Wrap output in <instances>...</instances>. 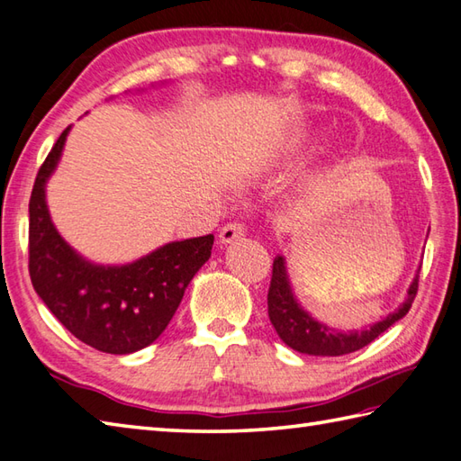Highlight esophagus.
Returning a JSON list of instances; mask_svg holds the SVG:
<instances>
[{"label":"esophagus","mask_w":461,"mask_h":461,"mask_svg":"<svg viewBox=\"0 0 461 461\" xmlns=\"http://www.w3.org/2000/svg\"><path fill=\"white\" fill-rule=\"evenodd\" d=\"M244 232H247V229H244L242 222H229L224 224V227L221 229V234L219 239L222 244H229V242H234L244 237Z\"/></svg>","instance_id":"obj_1"}]
</instances>
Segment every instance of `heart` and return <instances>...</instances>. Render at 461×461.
Instances as JSON below:
<instances>
[{"label": "heart", "mask_w": 461, "mask_h": 461, "mask_svg": "<svg viewBox=\"0 0 461 461\" xmlns=\"http://www.w3.org/2000/svg\"><path fill=\"white\" fill-rule=\"evenodd\" d=\"M316 143V137H310V135H303V137H298L294 143H293V147H290V151H293L294 155H298V153H303L304 149H308V147H312Z\"/></svg>", "instance_id": "1"}]
</instances>
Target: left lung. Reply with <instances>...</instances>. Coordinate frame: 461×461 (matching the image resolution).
Masks as SVG:
<instances>
[{"label":"left lung","mask_w":461,"mask_h":461,"mask_svg":"<svg viewBox=\"0 0 461 461\" xmlns=\"http://www.w3.org/2000/svg\"><path fill=\"white\" fill-rule=\"evenodd\" d=\"M418 283L420 270L414 283L410 285L408 298L403 300V304L396 312L388 314L384 321L375 322L370 328H364V330L334 332L332 328L316 322L312 316L300 308L293 294V288H290L288 283L285 258L276 257L275 262H272V278L268 288V318L272 326H275V330L278 332L280 340L296 352L312 356L350 354L364 348V346H368L382 332H386L393 322H398L400 318L408 314V310L411 308V303H414V298L418 294Z\"/></svg>","instance_id":"left-lung-1"}]
</instances>
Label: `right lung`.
<instances>
[{"label": "right lung", "instance_id": "1", "mask_svg": "<svg viewBox=\"0 0 461 461\" xmlns=\"http://www.w3.org/2000/svg\"><path fill=\"white\" fill-rule=\"evenodd\" d=\"M69 127L37 171L30 199V276L35 293L68 330L91 348L131 354L153 344L171 322L189 286L211 257L212 234L168 242L125 267L83 260L55 230L45 183L61 157Z\"/></svg>", "mask_w": 461, "mask_h": 461}]
</instances>
